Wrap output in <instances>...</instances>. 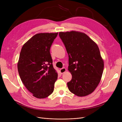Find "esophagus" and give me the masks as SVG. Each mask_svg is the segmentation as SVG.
I'll use <instances>...</instances> for the list:
<instances>
[{
    "label": "esophagus",
    "mask_w": 122,
    "mask_h": 122,
    "mask_svg": "<svg viewBox=\"0 0 122 122\" xmlns=\"http://www.w3.org/2000/svg\"><path fill=\"white\" fill-rule=\"evenodd\" d=\"M66 71V69L65 68H63L60 70V72L61 74L64 73Z\"/></svg>",
    "instance_id": "34e87169"
}]
</instances>
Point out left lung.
<instances>
[{"mask_svg": "<svg viewBox=\"0 0 122 122\" xmlns=\"http://www.w3.org/2000/svg\"><path fill=\"white\" fill-rule=\"evenodd\" d=\"M59 35L69 55L68 70L72 75L69 91L82 97L94 92L100 81L104 61L97 44L86 34L72 30Z\"/></svg>", "mask_w": 122, "mask_h": 122, "instance_id": "1", "label": "left lung"}]
</instances>
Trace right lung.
Returning <instances> with one entry per match:
<instances>
[{"instance_id":"1","label":"right lung","mask_w":122,"mask_h":122,"mask_svg":"<svg viewBox=\"0 0 122 122\" xmlns=\"http://www.w3.org/2000/svg\"><path fill=\"white\" fill-rule=\"evenodd\" d=\"M58 33L34 35L22 48L18 70L23 84L37 98H45L53 92L58 74L53 67L50 48Z\"/></svg>"}]
</instances>
